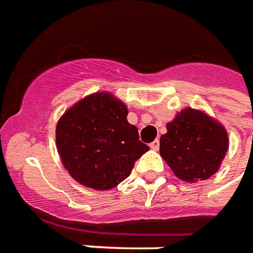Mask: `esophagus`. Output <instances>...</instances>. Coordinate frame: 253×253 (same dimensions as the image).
Wrapping results in <instances>:
<instances>
[{
    "mask_svg": "<svg viewBox=\"0 0 253 253\" xmlns=\"http://www.w3.org/2000/svg\"><path fill=\"white\" fill-rule=\"evenodd\" d=\"M150 149L151 150H158V149H160V141H158V139H155L154 142H151L150 143Z\"/></svg>",
    "mask_w": 253,
    "mask_h": 253,
    "instance_id": "34e87169",
    "label": "esophagus"
}]
</instances>
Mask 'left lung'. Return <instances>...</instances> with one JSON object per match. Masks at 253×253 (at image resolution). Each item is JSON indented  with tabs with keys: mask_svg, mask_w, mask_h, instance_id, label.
Listing matches in <instances>:
<instances>
[{
	"mask_svg": "<svg viewBox=\"0 0 253 253\" xmlns=\"http://www.w3.org/2000/svg\"><path fill=\"white\" fill-rule=\"evenodd\" d=\"M166 128L160 153L175 177L196 182L218 171L229 145L222 125L200 110L185 108Z\"/></svg>",
	"mask_w": 253,
	"mask_h": 253,
	"instance_id": "left-lung-1",
	"label": "left lung"
}]
</instances>
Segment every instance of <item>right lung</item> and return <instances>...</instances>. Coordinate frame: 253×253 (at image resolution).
Returning a JSON list of instances; mask_svg holds the SVG:
<instances>
[{"instance_id": "1", "label": "right lung", "mask_w": 253, "mask_h": 253, "mask_svg": "<svg viewBox=\"0 0 253 253\" xmlns=\"http://www.w3.org/2000/svg\"><path fill=\"white\" fill-rule=\"evenodd\" d=\"M126 104L108 92L82 99L56 126V147L71 177L96 190H108L131 173L149 146L127 122Z\"/></svg>"}]
</instances>
